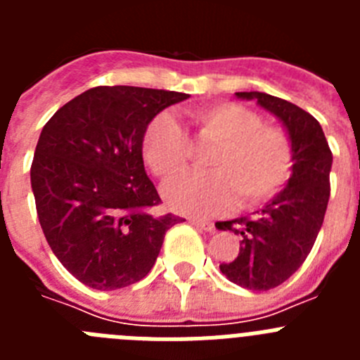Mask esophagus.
<instances>
[{"label": "esophagus", "instance_id": "esophagus-1", "mask_svg": "<svg viewBox=\"0 0 360 360\" xmlns=\"http://www.w3.org/2000/svg\"><path fill=\"white\" fill-rule=\"evenodd\" d=\"M189 221H191V224H193V225H195V227L203 229V231H207V232H212V231H214V224H212V221H209V219L191 218Z\"/></svg>", "mask_w": 360, "mask_h": 360}]
</instances>
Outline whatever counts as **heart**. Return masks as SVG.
<instances>
[{
  "label": "heart",
  "mask_w": 360,
  "mask_h": 360,
  "mask_svg": "<svg viewBox=\"0 0 360 360\" xmlns=\"http://www.w3.org/2000/svg\"><path fill=\"white\" fill-rule=\"evenodd\" d=\"M200 139L216 142L205 164L164 186L165 203L184 214H212L236 200L240 209L259 207L287 186L294 169V144L279 126L236 103L203 104L189 110ZM142 157L158 178L186 169L189 136L169 115L158 113L142 136Z\"/></svg>",
  "instance_id": "heart-1"
}]
</instances>
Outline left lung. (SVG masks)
I'll use <instances>...</instances> for the list:
<instances>
[{
	"instance_id": "1",
	"label": "left lung",
	"mask_w": 360,
	"mask_h": 360,
	"mask_svg": "<svg viewBox=\"0 0 360 360\" xmlns=\"http://www.w3.org/2000/svg\"><path fill=\"white\" fill-rule=\"evenodd\" d=\"M257 101L287 128L294 144V169L287 187L252 216L218 221L216 229L240 236V252L219 263L229 281L249 290H270L303 265L323 225L330 198L332 151L323 128L308 111L274 95L238 91Z\"/></svg>"
}]
</instances>
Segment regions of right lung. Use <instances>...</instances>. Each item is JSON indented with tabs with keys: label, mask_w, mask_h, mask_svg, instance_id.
<instances>
[{
	"label": "right lung",
	"mask_w": 360,
	"mask_h": 360,
	"mask_svg": "<svg viewBox=\"0 0 360 360\" xmlns=\"http://www.w3.org/2000/svg\"><path fill=\"white\" fill-rule=\"evenodd\" d=\"M187 94L97 86L44 124L30 167L37 218L57 259L95 290H117L153 269L180 216L160 203L142 160V136L164 108Z\"/></svg>",
	"instance_id": "1"
}]
</instances>
